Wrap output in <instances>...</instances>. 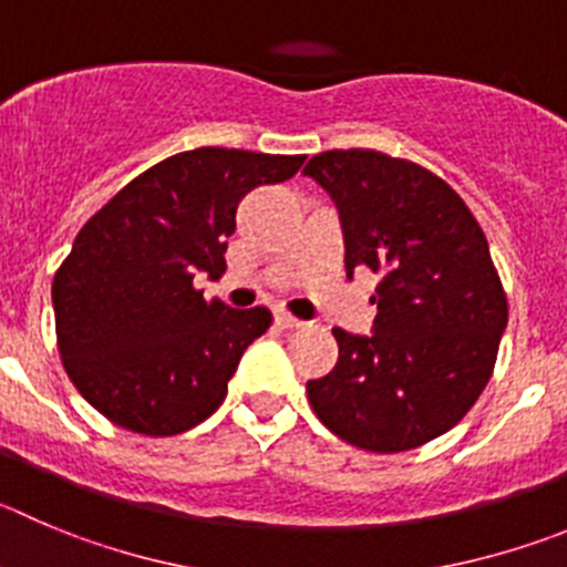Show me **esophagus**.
Returning a JSON list of instances; mask_svg holds the SVG:
<instances>
[{
    "label": "esophagus",
    "instance_id": "obj_1",
    "mask_svg": "<svg viewBox=\"0 0 567 567\" xmlns=\"http://www.w3.org/2000/svg\"><path fill=\"white\" fill-rule=\"evenodd\" d=\"M274 319H277V324L282 327V330H299V327H305V321H299L296 316H290L288 310H277V313H274Z\"/></svg>",
    "mask_w": 567,
    "mask_h": 567
}]
</instances>
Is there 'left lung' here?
I'll list each match as a JSON object with an SVG mask.
<instances>
[{"mask_svg": "<svg viewBox=\"0 0 567 567\" xmlns=\"http://www.w3.org/2000/svg\"><path fill=\"white\" fill-rule=\"evenodd\" d=\"M305 176L336 200L349 277H383L374 332L332 330L338 363L308 380V400L361 451H414L462 422L495 369L509 305L486 237L456 189L409 158L324 151Z\"/></svg>", "mask_w": 567, "mask_h": 567, "instance_id": "left-lung-1", "label": "left lung"}]
</instances>
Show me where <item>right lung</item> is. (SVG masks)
I'll use <instances>...</instances> for the list:
<instances>
[{"mask_svg": "<svg viewBox=\"0 0 567 567\" xmlns=\"http://www.w3.org/2000/svg\"><path fill=\"white\" fill-rule=\"evenodd\" d=\"M305 156L195 147L153 164L78 231L52 279L63 369L92 409L142 436H176L224 403L268 308L204 299L226 271L237 204L288 182Z\"/></svg>", "mask_w": 567, "mask_h": 567, "instance_id": "add662e5", "label": "right lung"}]
</instances>
